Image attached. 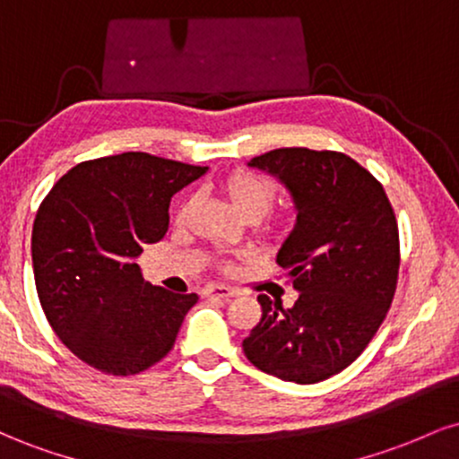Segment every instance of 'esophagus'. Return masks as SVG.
I'll list each match as a JSON object with an SVG mask.
<instances>
[{
	"mask_svg": "<svg viewBox=\"0 0 459 459\" xmlns=\"http://www.w3.org/2000/svg\"><path fill=\"white\" fill-rule=\"evenodd\" d=\"M237 293L239 291L233 287H224V284H209V287H204L203 296L204 298H233Z\"/></svg>",
	"mask_w": 459,
	"mask_h": 459,
	"instance_id": "obj_1",
	"label": "esophagus"
}]
</instances>
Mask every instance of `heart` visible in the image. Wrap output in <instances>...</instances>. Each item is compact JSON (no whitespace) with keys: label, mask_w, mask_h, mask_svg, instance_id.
<instances>
[{"label":"heart","mask_w":459,"mask_h":459,"mask_svg":"<svg viewBox=\"0 0 459 459\" xmlns=\"http://www.w3.org/2000/svg\"><path fill=\"white\" fill-rule=\"evenodd\" d=\"M222 189L226 198L230 200V204L237 209V213H241L247 220H256L261 215L267 213V209L272 207L273 198H276V186H273L272 178L255 170H246V168H237V170L229 172L222 178ZM187 203H181V207L177 209V220H186L187 215ZM287 224L284 218H267L263 222V230L265 233H281ZM224 270H230V263H222Z\"/></svg>","instance_id":"b5f03b06"}]
</instances>
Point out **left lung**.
Returning <instances> with one entry per match:
<instances>
[{
  "instance_id": "1",
  "label": "left lung",
  "mask_w": 459,
  "mask_h": 459,
  "mask_svg": "<svg viewBox=\"0 0 459 459\" xmlns=\"http://www.w3.org/2000/svg\"><path fill=\"white\" fill-rule=\"evenodd\" d=\"M281 178L298 220L278 250L298 291L291 308L259 296L261 321L244 354L284 382L315 384L365 351L391 308L399 276V229L382 183L336 151L276 149L250 160Z\"/></svg>"
}]
</instances>
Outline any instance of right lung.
I'll return each mask as SVG.
<instances>
[{
    "mask_svg": "<svg viewBox=\"0 0 459 459\" xmlns=\"http://www.w3.org/2000/svg\"><path fill=\"white\" fill-rule=\"evenodd\" d=\"M207 166L120 152L82 161L51 187L31 230L40 307L57 339L108 376H135L175 345L196 293L142 281L135 259L168 230L178 189Z\"/></svg>",
    "mask_w": 459,
    "mask_h": 459,
    "instance_id": "add662e5",
    "label": "right lung"
}]
</instances>
